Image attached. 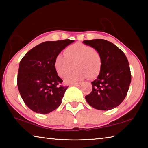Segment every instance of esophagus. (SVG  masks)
Listing matches in <instances>:
<instances>
[{"instance_id":"esophagus-1","label":"esophagus","mask_w":148,"mask_h":148,"mask_svg":"<svg viewBox=\"0 0 148 148\" xmlns=\"http://www.w3.org/2000/svg\"><path fill=\"white\" fill-rule=\"evenodd\" d=\"M80 85H81V83H76V84H72L71 86H79Z\"/></svg>"}]
</instances>
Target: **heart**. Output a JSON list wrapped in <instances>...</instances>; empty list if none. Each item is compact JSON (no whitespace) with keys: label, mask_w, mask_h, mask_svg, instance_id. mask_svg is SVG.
I'll use <instances>...</instances> for the list:
<instances>
[{"label":"heart","mask_w":148,"mask_h":148,"mask_svg":"<svg viewBox=\"0 0 148 148\" xmlns=\"http://www.w3.org/2000/svg\"><path fill=\"white\" fill-rule=\"evenodd\" d=\"M63 53L64 56L58 55L56 57L54 66L57 74L64 77L73 69L74 64L76 69L66 78L68 83H74L87 77L94 79L101 73V56L91 46L76 43L66 47Z\"/></svg>","instance_id":"b5f03b06"}]
</instances>
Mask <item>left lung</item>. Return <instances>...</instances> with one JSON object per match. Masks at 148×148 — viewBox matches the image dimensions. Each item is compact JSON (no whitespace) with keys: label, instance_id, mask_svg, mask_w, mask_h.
<instances>
[{"label":"left lung","instance_id":"8db88e82","mask_svg":"<svg viewBox=\"0 0 148 148\" xmlns=\"http://www.w3.org/2000/svg\"><path fill=\"white\" fill-rule=\"evenodd\" d=\"M84 43L99 51L102 62L101 73L91 82L92 89L86 96V101L95 109H113L125 99L131 84L128 60L119 47L109 41L95 39Z\"/></svg>","mask_w":148,"mask_h":148}]
</instances>
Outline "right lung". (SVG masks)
Here are the masks:
<instances>
[{"label": "right lung", "instance_id": "add662e5", "mask_svg": "<svg viewBox=\"0 0 148 148\" xmlns=\"http://www.w3.org/2000/svg\"><path fill=\"white\" fill-rule=\"evenodd\" d=\"M73 40L47 41L32 48L19 63L17 87L27 106L36 113L48 114L57 108L68 87L54 66L56 57Z\"/></svg>", "mask_w": 148, "mask_h": 148}]
</instances>
